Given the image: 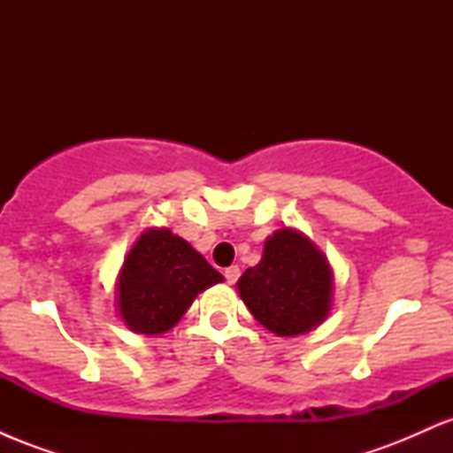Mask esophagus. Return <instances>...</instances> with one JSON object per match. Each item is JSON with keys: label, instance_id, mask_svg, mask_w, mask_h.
Listing matches in <instances>:
<instances>
[{"label": "esophagus", "instance_id": "1", "mask_svg": "<svg viewBox=\"0 0 453 453\" xmlns=\"http://www.w3.org/2000/svg\"><path fill=\"white\" fill-rule=\"evenodd\" d=\"M223 274H226L227 283H236L238 277H241V268H238V266H227L226 270H223Z\"/></svg>", "mask_w": 453, "mask_h": 453}]
</instances>
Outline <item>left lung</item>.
<instances>
[{"mask_svg": "<svg viewBox=\"0 0 453 453\" xmlns=\"http://www.w3.org/2000/svg\"><path fill=\"white\" fill-rule=\"evenodd\" d=\"M238 292L251 315L270 332L304 334L330 311L332 270L309 238L279 230L264 244L262 262L244 270Z\"/></svg>", "mask_w": 453, "mask_h": 453, "instance_id": "1", "label": "left lung"}]
</instances>
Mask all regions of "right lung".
<instances>
[{
	"label": "right lung",
	"instance_id": "add662e5",
	"mask_svg": "<svg viewBox=\"0 0 453 453\" xmlns=\"http://www.w3.org/2000/svg\"><path fill=\"white\" fill-rule=\"evenodd\" d=\"M223 277L200 253L170 230L138 238L119 279V313L129 330L161 334L170 330L194 298Z\"/></svg>",
	"mask_w": 453,
	"mask_h": 453
}]
</instances>
